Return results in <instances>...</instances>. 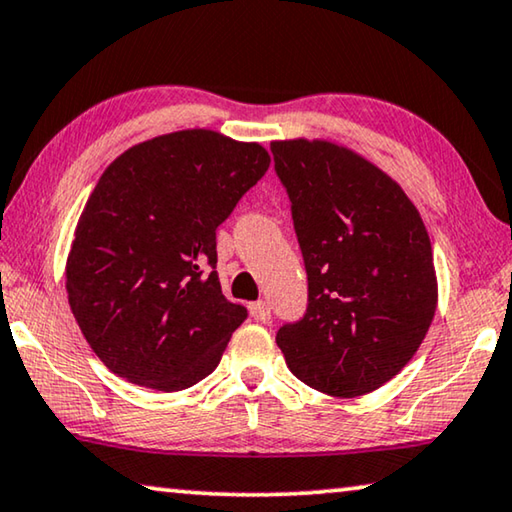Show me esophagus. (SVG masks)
I'll list each match as a JSON object with an SVG mask.
<instances>
[{"instance_id": "esophagus-1", "label": "esophagus", "mask_w": 512, "mask_h": 512, "mask_svg": "<svg viewBox=\"0 0 512 512\" xmlns=\"http://www.w3.org/2000/svg\"><path fill=\"white\" fill-rule=\"evenodd\" d=\"M251 316H254L256 320H261V322H267V320L272 318L270 304H267V302H254V304H251Z\"/></svg>"}]
</instances>
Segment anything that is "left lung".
<instances>
[{
    "mask_svg": "<svg viewBox=\"0 0 512 512\" xmlns=\"http://www.w3.org/2000/svg\"><path fill=\"white\" fill-rule=\"evenodd\" d=\"M293 203L309 306L277 345L297 380L334 398L380 389L407 366L437 311L426 224L396 180L327 139L270 144Z\"/></svg>",
    "mask_w": 512,
    "mask_h": 512,
    "instance_id": "left-lung-1",
    "label": "left lung"
}]
</instances>
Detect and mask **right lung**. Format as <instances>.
<instances>
[{"label": "right lung", "mask_w": 512, "mask_h": 512, "mask_svg": "<svg viewBox=\"0 0 512 512\" xmlns=\"http://www.w3.org/2000/svg\"><path fill=\"white\" fill-rule=\"evenodd\" d=\"M270 167L256 141L194 128L102 171L66 261L70 311L109 371L180 391L215 371L247 309L222 295L217 226Z\"/></svg>", "instance_id": "1"}]
</instances>
